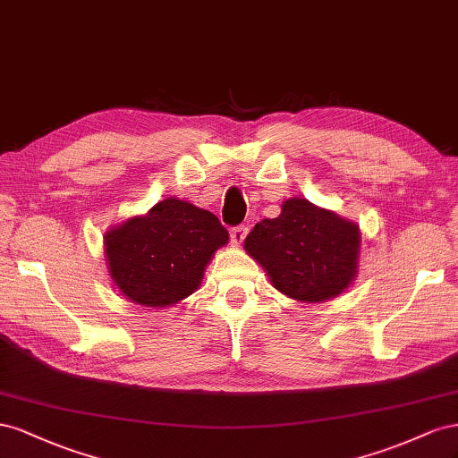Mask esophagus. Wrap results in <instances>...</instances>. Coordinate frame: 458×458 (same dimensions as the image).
I'll return each instance as SVG.
<instances>
[{
  "mask_svg": "<svg viewBox=\"0 0 458 458\" xmlns=\"http://www.w3.org/2000/svg\"><path fill=\"white\" fill-rule=\"evenodd\" d=\"M245 236H247V226H233V228L230 230V240H232V243L240 245V243L245 240Z\"/></svg>",
  "mask_w": 458,
  "mask_h": 458,
  "instance_id": "esophagus-1",
  "label": "esophagus"
}]
</instances>
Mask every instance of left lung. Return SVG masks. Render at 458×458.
Returning a JSON list of instances; mask_svg holds the SVG:
<instances>
[{"label":"left lung","mask_w":458,"mask_h":458,"mask_svg":"<svg viewBox=\"0 0 458 458\" xmlns=\"http://www.w3.org/2000/svg\"><path fill=\"white\" fill-rule=\"evenodd\" d=\"M359 243L355 222L295 198L282 205L280 216L257 222L243 245L276 290L318 303L342 293L355 278Z\"/></svg>","instance_id":"1"}]
</instances>
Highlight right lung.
<instances>
[{"label":"right lung","instance_id":"add662e5","mask_svg":"<svg viewBox=\"0 0 458 458\" xmlns=\"http://www.w3.org/2000/svg\"><path fill=\"white\" fill-rule=\"evenodd\" d=\"M228 242L220 220L168 198L146 216L130 218L106 238L109 270L134 303L166 307L198 290L208 260Z\"/></svg>","mask_w":458,"mask_h":458}]
</instances>
